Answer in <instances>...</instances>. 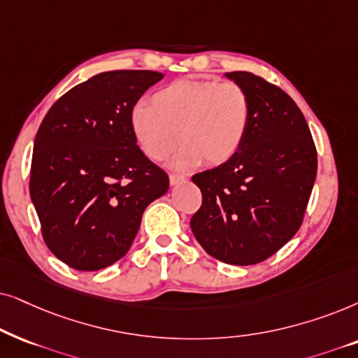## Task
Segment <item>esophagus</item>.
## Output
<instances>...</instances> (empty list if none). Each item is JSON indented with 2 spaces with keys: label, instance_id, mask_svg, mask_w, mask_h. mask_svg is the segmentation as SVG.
Wrapping results in <instances>:
<instances>
[{
  "label": "esophagus",
  "instance_id": "esophagus-1",
  "mask_svg": "<svg viewBox=\"0 0 358 358\" xmlns=\"http://www.w3.org/2000/svg\"><path fill=\"white\" fill-rule=\"evenodd\" d=\"M183 182H185V176L175 175V173L170 175V185H178V183H183Z\"/></svg>",
  "mask_w": 358,
  "mask_h": 358
}]
</instances>
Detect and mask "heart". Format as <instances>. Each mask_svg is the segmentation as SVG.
<instances>
[{
    "mask_svg": "<svg viewBox=\"0 0 358 358\" xmlns=\"http://www.w3.org/2000/svg\"><path fill=\"white\" fill-rule=\"evenodd\" d=\"M129 121L137 144L155 162L169 159L182 139L185 144L171 166L189 170L204 159L211 165L224 164L239 152L250 101L237 83L176 80L152 94L150 106L137 103Z\"/></svg>",
    "mask_w": 358,
    "mask_h": 358,
    "instance_id": "heart-1",
    "label": "heart"
}]
</instances>
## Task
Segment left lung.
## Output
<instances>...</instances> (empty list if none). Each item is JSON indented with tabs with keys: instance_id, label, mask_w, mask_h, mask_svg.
Here are the masks:
<instances>
[{
	"instance_id": "left-lung-1",
	"label": "left lung",
	"mask_w": 358,
	"mask_h": 358,
	"mask_svg": "<svg viewBox=\"0 0 358 358\" xmlns=\"http://www.w3.org/2000/svg\"><path fill=\"white\" fill-rule=\"evenodd\" d=\"M226 76L249 96V127L232 159L193 175L203 204L189 226L214 259L254 265L298 232L316 180L317 154L306 119L282 88L249 71Z\"/></svg>"
}]
</instances>
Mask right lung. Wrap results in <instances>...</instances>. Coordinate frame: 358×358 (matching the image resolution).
Returning a JSON list of instances; mask_svg holds the SVG:
<instances>
[{
  "mask_svg": "<svg viewBox=\"0 0 358 358\" xmlns=\"http://www.w3.org/2000/svg\"><path fill=\"white\" fill-rule=\"evenodd\" d=\"M164 78L152 70L98 73L66 92L36 134L29 192L47 247L94 271L131 249L142 214L169 189L131 129V109Z\"/></svg>",
  "mask_w": 358,
  "mask_h": 358,
  "instance_id": "1",
  "label": "right lung"
}]
</instances>
